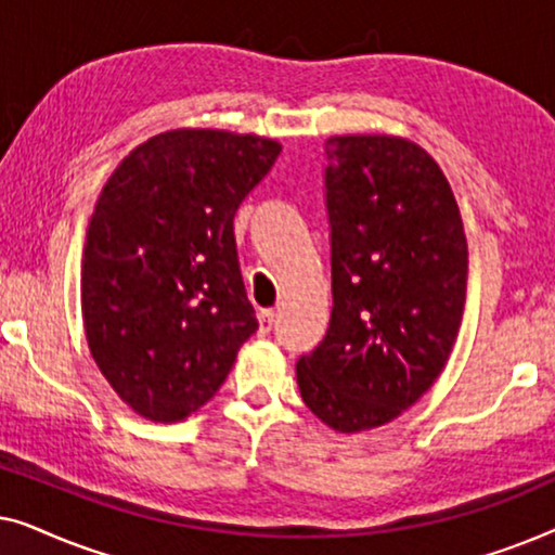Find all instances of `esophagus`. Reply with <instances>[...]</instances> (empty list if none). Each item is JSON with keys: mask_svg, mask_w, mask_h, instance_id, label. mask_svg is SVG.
<instances>
[{"mask_svg": "<svg viewBox=\"0 0 555 555\" xmlns=\"http://www.w3.org/2000/svg\"><path fill=\"white\" fill-rule=\"evenodd\" d=\"M275 321H278V313L275 310H262L260 315H257V323H260V333L262 336H268V333L275 328Z\"/></svg>", "mask_w": 555, "mask_h": 555, "instance_id": "obj_1", "label": "esophagus"}]
</instances>
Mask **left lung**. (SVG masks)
<instances>
[{"mask_svg": "<svg viewBox=\"0 0 555 555\" xmlns=\"http://www.w3.org/2000/svg\"><path fill=\"white\" fill-rule=\"evenodd\" d=\"M333 310L295 363L300 397L336 431L382 427L450 359L465 313L467 240L435 158L397 135L325 141Z\"/></svg>", "mask_w": 555, "mask_h": 555, "instance_id": "obj_1", "label": "left lung"}]
</instances>
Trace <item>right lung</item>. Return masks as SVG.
<instances>
[{
    "label": "right lung",
    "mask_w": 555,
    "mask_h": 555,
    "mask_svg": "<svg viewBox=\"0 0 555 555\" xmlns=\"http://www.w3.org/2000/svg\"><path fill=\"white\" fill-rule=\"evenodd\" d=\"M280 151L253 133L177 128L135 146L105 181L82 249V323L98 369L135 414L186 420L257 331L232 222Z\"/></svg>",
    "instance_id": "right-lung-1"
}]
</instances>
